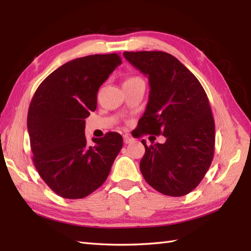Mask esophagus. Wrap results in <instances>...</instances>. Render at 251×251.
I'll return each instance as SVG.
<instances>
[{"label":"esophagus","instance_id":"34e87169","mask_svg":"<svg viewBox=\"0 0 251 251\" xmlns=\"http://www.w3.org/2000/svg\"><path fill=\"white\" fill-rule=\"evenodd\" d=\"M123 138H124V142L126 143V145H127V143H130V142L134 141V139H132V138L128 135H124V136H123Z\"/></svg>","mask_w":251,"mask_h":251}]
</instances>
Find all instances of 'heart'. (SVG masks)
<instances>
[{
	"instance_id": "1",
	"label": "heart",
	"mask_w": 251,
	"mask_h": 251,
	"mask_svg": "<svg viewBox=\"0 0 251 251\" xmlns=\"http://www.w3.org/2000/svg\"><path fill=\"white\" fill-rule=\"evenodd\" d=\"M130 78H132V77H129V78H127V79H130Z\"/></svg>"
}]
</instances>
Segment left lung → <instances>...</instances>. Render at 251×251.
<instances>
[{
  "label": "left lung",
  "mask_w": 251,
  "mask_h": 251,
  "mask_svg": "<svg viewBox=\"0 0 251 251\" xmlns=\"http://www.w3.org/2000/svg\"><path fill=\"white\" fill-rule=\"evenodd\" d=\"M149 77L150 95L138 135H163L165 143L147 146L140 170L159 193L183 196L204 178L214 158L215 120L200 81L177 58L164 51H124Z\"/></svg>",
  "instance_id": "8db88e82"
}]
</instances>
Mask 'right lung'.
<instances>
[{"label": "right lung", "mask_w": 251, "mask_h": 251, "mask_svg": "<svg viewBox=\"0 0 251 251\" xmlns=\"http://www.w3.org/2000/svg\"><path fill=\"white\" fill-rule=\"evenodd\" d=\"M121 62L117 54L69 61L40 84L31 100L26 125L32 159L44 182L63 199H83L102 185L123 147L114 131L94 138L95 146L84 134L99 87Z\"/></svg>", "instance_id": "add662e5"}]
</instances>
